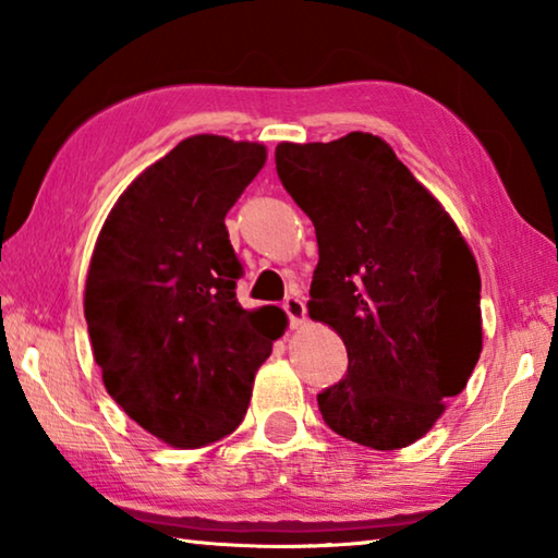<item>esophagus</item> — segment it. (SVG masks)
<instances>
[{
  "label": "esophagus",
  "instance_id": "34e87169",
  "mask_svg": "<svg viewBox=\"0 0 558 558\" xmlns=\"http://www.w3.org/2000/svg\"><path fill=\"white\" fill-rule=\"evenodd\" d=\"M282 310H286V315L290 319V327H300L305 323V302H302L300 295H288L282 300Z\"/></svg>",
  "mask_w": 558,
  "mask_h": 558
}]
</instances>
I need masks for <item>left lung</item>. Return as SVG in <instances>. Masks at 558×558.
Listing matches in <instances>:
<instances>
[{
	"mask_svg": "<svg viewBox=\"0 0 558 558\" xmlns=\"http://www.w3.org/2000/svg\"><path fill=\"white\" fill-rule=\"evenodd\" d=\"M276 169L315 226L310 317L342 337L347 374L317 393L337 436L396 450L433 428L483 352L480 272L458 226L369 132L280 143Z\"/></svg>",
	"mask_w": 558,
	"mask_h": 558,
	"instance_id": "obj_1",
	"label": "left lung"
}]
</instances>
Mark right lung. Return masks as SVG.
I'll return each mask as SVG.
<instances>
[{
	"label": "right lung",
	"instance_id": "1",
	"mask_svg": "<svg viewBox=\"0 0 558 558\" xmlns=\"http://www.w3.org/2000/svg\"><path fill=\"white\" fill-rule=\"evenodd\" d=\"M263 165L258 143L182 140L122 192L93 251L83 305L102 384L174 448L239 428L286 332L282 310L248 313L235 300L243 266L223 223Z\"/></svg>",
	"mask_w": 558,
	"mask_h": 558
}]
</instances>
